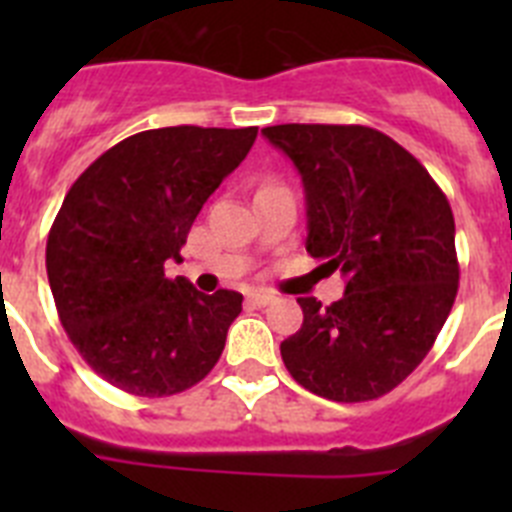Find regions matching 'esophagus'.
<instances>
[{
    "mask_svg": "<svg viewBox=\"0 0 512 512\" xmlns=\"http://www.w3.org/2000/svg\"><path fill=\"white\" fill-rule=\"evenodd\" d=\"M274 300H277V297L271 295V292H266V289H253V292H248V302H251L253 307H266Z\"/></svg>",
    "mask_w": 512,
    "mask_h": 512,
    "instance_id": "34e87169",
    "label": "esophagus"
}]
</instances>
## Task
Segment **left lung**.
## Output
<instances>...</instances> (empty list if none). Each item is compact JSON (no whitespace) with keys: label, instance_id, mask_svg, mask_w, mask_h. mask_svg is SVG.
I'll return each instance as SVG.
<instances>
[{"label":"left lung","instance_id":"1","mask_svg":"<svg viewBox=\"0 0 512 512\" xmlns=\"http://www.w3.org/2000/svg\"><path fill=\"white\" fill-rule=\"evenodd\" d=\"M261 133L302 176L307 253L346 277L333 305L297 297L305 318L282 341L284 366L325 400H377L415 372L456 300L449 200L413 153L374 128L289 122Z\"/></svg>","mask_w":512,"mask_h":512}]
</instances>
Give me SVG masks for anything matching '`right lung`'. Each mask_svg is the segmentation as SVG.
<instances>
[{"label":"right lung","instance_id":"right-lung-1","mask_svg":"<svg viewBox=\"0 0 512 512\" xmlns=\"http://www.w3.org/2000/svg\"><path fill=\"white\" fill-rule=\"evenodd\" d=\"M259 128L143 130L71 184L45 246L58 318L81 359L138 397L184 392L212 372L243 295H202L182 261L194 217L251 151Z\"/></svg>","mask_w":512,"mask_h":512}]
</instances>
